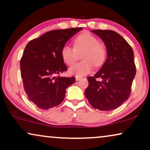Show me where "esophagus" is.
<instances>
[{"label":"esophagus","instance_id":"obj_1","mask_svg":"<svg viewBox=\"0 0 150 150\" xmlns=\"http://www.w3.org/2000/svg\"><path fill=\"white\" fill-rule=\"evenodd\" d=\"M82 78V77H79V76H76L75 77V79H76V81H79V80H80V79Z\"/></svg>","mask_w":150,"mask_h":150}]
</instances>
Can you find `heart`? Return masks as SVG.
Returning <instances> with one entry per match:
<instances>
[{
	"instance_id": "obj_1",
	"label": "heart",
	"mask_w": 150,
	"mask_h": 150,
	"mask_svg": "<svg viewBox=\"0 0 150 150\" xmlns=\"http://www.w3.org/2000/svg\"><path fill=\"white\" fill-rule=\"evenodd\" d=\"M74 49L65 45L61 50V55L64 62L73 65L77 59V52L84 49L81 59L83 61L75 64L69 69L70 73L76 76H83L91 73L94 65L99 67L104 64L107 56L106 48L99 42L97 38L88 32H84L74 39Z\"/></svg>"
}]
</instances>
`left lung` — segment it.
Masks as SVG:
<instances>
[{
    "label": "left lung",
    "instance_id": "1",
    "mask_svg": "<svg viewBox=\"0 0 150 150\" xmlns=\"http://www.w3.org/2000/svg\"><path fill=\"white\" fill-rule=\"evenodd\" d=\"M104 42L108 58L93 77H88L85 95L95 109H115L128 99L136 75L134 52L127 41L112 30H93Z\"/></svg>",
    "mask_w": 150,
    "mask_h": 150
}]
</instances>
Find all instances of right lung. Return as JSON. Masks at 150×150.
<instances>
[{
  "instance_id": "1",
  "label": "right lung",
  "mask_w": 150,
  "mask_h": 150,
  "mask_svg": "<svg viewBox=\"0 0 150 150\" xmlns=\"http://www.w3.org/2000/svg\"><path fill=\"white\" fill-rule=\"evenodd\" d=\"M81 27L57 29L32 40L21 59V77L28 98L41 109L57 106L65 97L66 89L75 77L58 76L67 70L61 50Z\"/></svg>"
}]
</instances>
